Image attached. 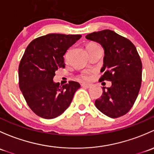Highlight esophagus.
Here are the masks:
<instances>
[{
	"mask_svg": "<svg viewBox=\"0 0 154 154\" xmlns=\"http://www.w3.org/2000/svg\"><path fill=\"white\" fill-rule=\"evenodd\" d=\"M81 86L83 87V88H89V87L91 86V85L89 84V83H82Z\"/></svg>",
	"mask_w": 154,
	"mask_h": 154,
	"instance_id": "34e87169",
	"label": "esophagus"
}]
</instances>
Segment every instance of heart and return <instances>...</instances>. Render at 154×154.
Listing matches in <instances>:
<instances>
[{
  "mask_svg": "<svg viewBox=\"0 0 154 154\" xmlns=\"http://www.w3.org/2000/svg\"><path fill=\"white\" fill-rule=\"evenodd\" d=\"M97 45L96 44H90L88 46V49H90V48H92L94 47H96ZM91 77V74H90V72L88 71H83L82 72H80V74L77 75V78L80 79V80H88Z\"/></svg>",
  "mask_w": 154,
  "mask_h": 154,
  "instance_id": "obj_1",
  "label": "heart"
}]
</instances>
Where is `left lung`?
Returning <instances> with one entry per match:
<instances>
[{
    "mask_svg": "<svg viewBox=\"0 0 154 154\" xmlns=\"http://www.w3.org/2000/svg\"><path fill=\"white\" fill-rule=\"evenodd\" d=\"M86 38L104 49L100 80L112 81L111 87H103L95 106L109 117H121L133 106L142 84V64L137 50L128 38L110 29L91 32Z\"/></svg>",
    "mask_w": 154,
    "mask_h": 154,
    "instance_id": "1",
    "label": "left lung"
}]
</instances>
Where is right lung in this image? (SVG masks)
Here are the masks:
<instances>
[{
  "instance_id": "add662e5",
  "label": "right lung",
  "mask_w": 154,
  "mask_h": 154,
  "mask_svg": "<svg viewBox=\"0 0 154 154\" xmlns=\"http://www.w3.org/2000/svg\"><path fill=\"white\" fill-rule=\"evenodd\" d=\"M81 35L50 33L32 40L26 48L18 66L19 88L35 114L52 119L69 106L80 83L69 81L60 86L53 78L59 68H65L66 51Z\"/></svg>"
}]
</instances>
